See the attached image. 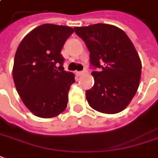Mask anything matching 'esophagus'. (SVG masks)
Instances as JSON below:
<instances>
[{
	"instance_id": "obj_1",
	"label": "esophagus",
	"mask_w": 158,
	"mask_h": 158,
	"mask_svg": "<svg viewBox=\"0 0 158 158\" xmlns=\"http://www.w3.org/2000/svg\"><path fill=\"white\" fill-rule=\"evenodd\" d=\"M84 73H85V72H77V74L78 76H82Z\"/></svg>"
}]
</instances>
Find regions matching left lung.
I'll list each match as a JSON object with an SVG mask.
<instances>
[{"label": "left lung", "mask_w": 158, "mask_h": 158, "mask_svg": "<svg viewBox=\"0 0 158 158\" xmlns=\"http://www.w3.org/2000/svg\"><path fill=\"white\" fill-rule=\"evenodd\" d=\"M90 52V62L101 72H92L94 85L86 91L90 106L115 114L128 106L139 86L142 62L131 41L113 25L74 27Z\"/></svg>", "instance_id": "8db88e82"}]
</instances>
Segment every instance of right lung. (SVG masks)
<instances>
[{"label":"right lung","instance_id":"right-lung-1","mask_svg":"<svg viewBox=\"0 0 158 158\" xmlns=\"http://www.w3.org/2000/svg\"><path fill=\"white\" fill-rule=\"evenodd\" d=\"M73 32L66 26L41 25L22 39L16 50L14 83L25 106L36 117H56L67 106L75 75L64 71L61 52Z\"/></svg>","mask_w":158,"mask_h":158}]
</instances>
